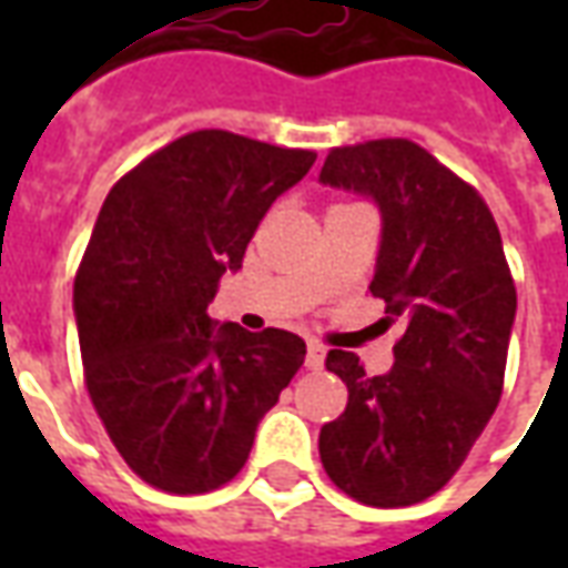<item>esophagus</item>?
<instances>
[{"label":"esophagus","instance_id":"esophagus-1","mask_svg":"<svg viewBox=\"0 0 568 568\" xmlns=\"http://www.w3.org/2000/svg\"><path fill=\"white\" fill-rule=\"evenodd\" d=\"M322 365H325V346L316 344V341H310L307 344V368L320 371Z\"/></svg>","mask_w":568,"mask_h":568}]
</instances>
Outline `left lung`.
Instances as JSON below:
<instances>
[{"label": "left lung", "instance_id": "8db88e82", "mask_svg": "<svg viewBox=\"0 0 568 568\" xmlns=\"http://www.w3.org/2000/svg\"><path fill=\"white\" fill-rule=\"evenodd\" d=\"M320 179L377 200L371 295L386 304V325H405L389 374L368 377L346 349L325 358L349 402L322 426V465L362 505H417L459 471L499 405L517 310L511 267L477 187L417 142L341 145Z\"/></svg>", "mask_w": 568, "mask_h": 568}]
</instances>
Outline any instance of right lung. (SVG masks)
Wrapping results in <instances>:
<instances>
[{"label":"right lung","instance_id":"1","mask_svg":"<svg viewBox=\"0 0 568 568\" xmlns=\"http://www.w3.org/2000/svg\"><path fill=\"white\" fill-rule=\"evenodd\" d=\"M313 161L310 149L194 130L109 191L75 273L81 362L97 417L149 487L197 496L234 480L304 365L297 334L215 328L206 307Z\"/></svg>","mask_w":568,"mask_h":568}]
</instances>
